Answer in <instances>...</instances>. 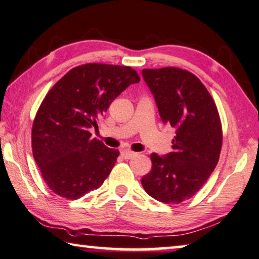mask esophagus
Wrapping results in <instances>:
<instances>
[{"label":"esophagus","mask_w":259,"mask_h":259,"mask_svg":"<svg viewBox=\"0 0 259 259\" xmlns=\"http://www.w3.org/2000/svg\"><path fill=\"white\" fill-rule=\"evenodd\" d=\"M135 153H133V152H131V150H128V149H122L121 150V156L125 158V160H130V158H132V157H134L135 156Z\"/></svg>","instance_id":"esophagus-1"}]
</instances>
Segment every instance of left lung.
<instances>
[{"mask_svg": "<svg viewBox=\"0 0 259 259\" xmlns=\"http://www.w3.org/2000/svg\"><path fill=\"white\" fill-rule=\"evenodd\" d=\"M164 124L176 135L172 152L153 153L152 170L141 184L150 197L180 204L193 197L215 169L222 146L221 121L215 103L197 76L175 67L143 69Z\"/></svg>", "mask_w": 259, "mask_h": 259, "instance_id": "1", "label": "left lung"}]
</instances>
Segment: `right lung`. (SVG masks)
<instances>
[{"mask_svg": "<svg viewBox=\"0 0 259 259\" xmlns=\"http://www.w3.org/2000/svg\"><path fill=\"white\" fill-rule=\"evenodd\" d=\"M139 81L131 67L87 63L49 91L33 121L32 152L54 193L75 200L104 183L119 150L91 139L90 128H98V118L111 103Z\"/></svg>", "mask_w": 259, "mask_h": 259, "instance_id": "obj_1", "label": "right lung"}]
</instances>
